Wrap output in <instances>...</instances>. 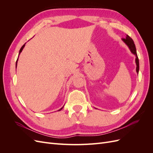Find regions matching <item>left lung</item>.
Listing matches in <instances>:
<instances>
[{
    "instance_id": "1",
    "label": "left lung",
    "mask_w": 153,
    "mask_h": 153,
    "mask_svg": "<svg viewBox=\"0 0 153 153\" xmlns=\"http://www.w3.org/2000/svg\"><path fill=\"white\" fill-rule=\"evenodd\" d=\"M123 41L128 45V47H129V50H131V52L133 54L135 55V56H136L135 61H136V64H137V72L138 73V71H139V61H138V58L137 53V50H136L135 43H134V41L128 35H126V38H123Z\"/></svg>"
}]
</instances>
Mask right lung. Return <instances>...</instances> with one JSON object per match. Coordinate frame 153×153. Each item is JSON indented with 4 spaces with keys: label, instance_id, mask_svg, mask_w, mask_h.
<instances>
[{
    "label": "right lung",
    "instance_id": "right-lung-1",
    "mask_svg": "<svg viewBox=\"0 0 153 153\" xmlns=\"http://www.w3.org/2000/svg\"><path fill=\"white\" fill-rule=\"evenodd\" d=\"M24 47H25V45H23L22 46V48H20V52H19V55H20V53L22 52V50H23V48H24ZM17 61H18V59L16 60V66H17ZM63 108V107H62ZM62 108H61V109H59L58 111H60V110H61L62 109Z\"/></svg>",
    "mask_w": 153,
    "mask_h": 153
}]
</instances>
